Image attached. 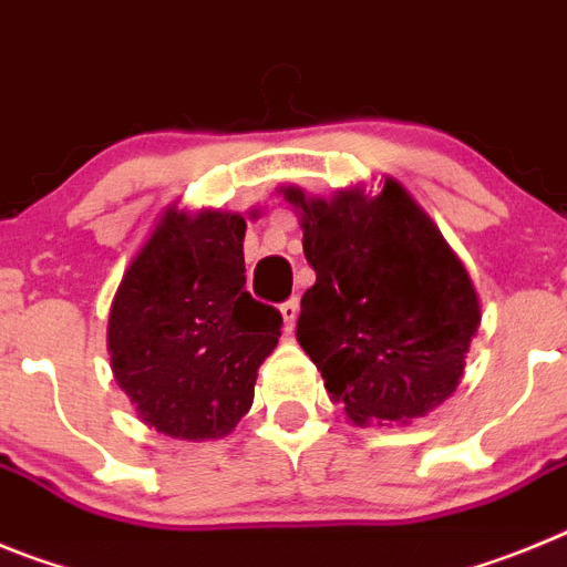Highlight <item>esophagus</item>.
I'll return each instance as SVG.
<instances>
[{
  "label": "esophagus",
  "instance_id": "esophagus-1",
  "mask_svg": "<svg viewBox=\"0 0 567 567\" xmlns=\"http://www.w3.org/2000/svg\"><path fill=\"white\" fill-rule=\"evenodd\" d=\"M298 298H289L287 303H280V315H284V327H287V332H292L295 327V318H298Z\"/></svg>",
  "mask_w": 567,
  "mask_h": 567
}]
</instances>
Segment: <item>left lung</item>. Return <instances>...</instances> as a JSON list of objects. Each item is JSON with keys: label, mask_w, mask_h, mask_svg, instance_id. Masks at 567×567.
Listing matches in <instances>:
<instances>
[{"label": "left lung", "mask_w": 567, "mask_h": 567, "mask_svg": "<svg viewBox=\"0 0 567 567\" xmlns=\"http://www.w3.org/2000/svg\"><path fill=\"white\" fill-rule=\"evenodd\" d=\"M280 193L298 209L303 255L318 275L300 300L298 343L329 400L365 425L409 423L452 398L480 298L432 218L394 178L378 195Z\"/></svg>", "instance_id": "8db88e82"}]
</instances>
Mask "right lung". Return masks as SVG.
Returning a JSON list of instances; mask_svg holds the SVG:
<instances>
[{"label": "right lung", "instance_id": "1", "mask_svg": "<svg viewBox=\"0 0 567 567\" xmlns=\"http://www.w3.org/2000/svg\"><path fill=\"white\" fill-rule=\"evenodd\" d=\"M244 233L238 213L189 215L173 204L115 289L113 378L138 417L167 437H227L278 346L284 318L247 292Z\"/></svg>", "mask_w": 567, "mask_h": 567}]
</instances>
